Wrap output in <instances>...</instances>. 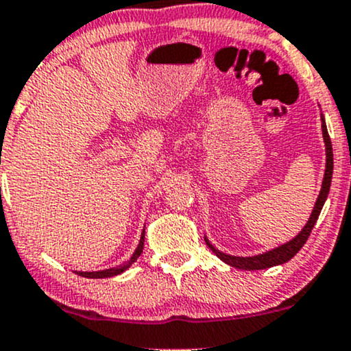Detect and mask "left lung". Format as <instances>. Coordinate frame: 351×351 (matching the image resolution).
Here are the masks:
<instances>
[{
    "instance_id": "8db88e82",
    "label": "left lung",
    "mask_w": 351,
    "mask_h": 351,
    "mask_svg": "<svg viewBox=\"0 0 351 351\" xmlns=\"http://www.w3.org/2000/svg\"><path fill=\"white\" fill-rule=\"evenodd\" d=\"M322 132H323V140H325V152H326V168H325V176H323V183H322V190H319V195L317 198V203H315L313 211H311L310 218H308V223L303 226V230L296 234L295 238H291L290 241L278 246V248L269 250L267 253H261V255H255V256H233V255H226V253L219 252V250L215 248L213 245L208 241V238L205 237L206 245L210 246L211 252L217 255L219 260L225 261L226 265L240 269H265V268H271L276 267V265L287 263L288 260H291L296 253L302 250V246L306 243L308 237H310L311 230H313L315 223L319 217V211H322L323 205L326 202V196H328L330 191V184H332V175H333V149H332V141H330L328 136V130H326L325 125V118L322 117Z\"/></svg>"
}]
</instances>
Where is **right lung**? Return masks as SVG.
Masks as SVG:
<instances>
[{
  "mask_svg": "<svg viewBox=\"0 0 351 351\" xmlns=\"http://www.w3.org/2000/svg\"><path fill=\"white\" fill-rule=\"evenodd\" d=\"M143 245H145V230L143 233H141V238H140V243H138L136 250H134V253L130 258L128 261H125L123 265H118V267L114 268H108V269H99V271H76L80 276H84V278H110V276H117L119 273L126 271L134 261L138 260V256L141 255V252H143Z\"/></svg>",
  "mask_w": 351,
  "mask_h": 351,
  "instance_id": "obj_1",
  "label": "right lung"
}]
</instances>
